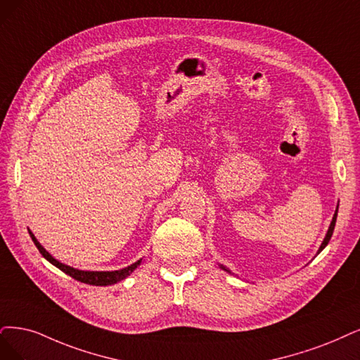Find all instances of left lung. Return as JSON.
<instances>
[{
    "instance_id": "obj_1",
    "label": "left lung",
    "mask_w": 360,
    "mask_h": 360,
    "mask_svg": "<svg viewBox=\"0 0 360 360\" xmlns=\"http://www.w3.org/2000/svg\"><path fill=\"white\" fill-rule=\"evenodd\" d=\"M337 214H338V207H337V210H335V215H334V218H332V222H330V225H329V230H328V234H326V237H325V240H323V243H322V246H321V249H319V252H322L323 250V248L329 243V240H330V237H332V233H334V229H335V222H337ZM317 252V254H319ZM222 267V265H221ZM224 270H225V267H222Z\"/></svg>"
}]
</instances>
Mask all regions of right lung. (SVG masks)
Listing matches in <instances>:
<instances>
[{"instance_id":"right-lung-1","label":"right lung","mask_w":360,"mask_h":360,"mask_svg":"<svg viewBox=\"0 0 360 360\" xmlns=\"http://www.w3.org/2000/svg\"><path fill=\"white\" fill-rule=\"evenodd\" d=\"M30 236L32 237V242L35 243L37 249L39 250V254H41L47 261H50L53 265H56V267H58L59 270H62L63 273L71 276L72 278H75V281L87 283V285H93V286H106V285L117 283V282H120V281H123V278H126V277L141 264V261H138V262H135V264L129 265V267H126V269H123V270H117V271H83V270H75V269L68 267V265H65V264H62V262H59V261H56L55 258H53V257L49 254V252L37 242V238L34 237V234H32L31 231H30Z\"/></svg>"}]
</instances>
